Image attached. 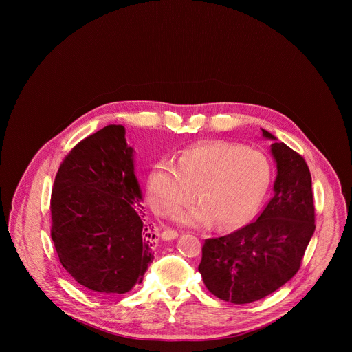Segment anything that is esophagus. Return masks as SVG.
<instances>
[{
  "label": "esophagus",
  "mask_w": 352,
  "mask_h": 352,
  "mask_svg": "<svg viewBox=\"0 0 352 352\" xmlns=\"http://www.w3.org/2000/svg\"><path fill=\"white\" fill-rule=\"evenodd\" d=\"M162 238H163L164 241H171V239L178 238V232H177V231H173V230H164V231L162 232Z\"/></svg>",
  "instance_id": "obj_1"
}]
</instances>
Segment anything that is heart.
Here are the masks:
<instances>
[{"label": "heart", "mask_w": 352, "mask_h": 352, "mask_svg": "<svg viewBox=\"0 0 352 352\" xmlns=\"http://www.w3.org/2000/svg\"><path fill=\"white\" fill-rule=\"evenodd\" d=\"M270 182V166L256 148L230 142H206L184 150L177 164L157 163L147 177V196L162 216L173 214L195 193L202 200L175 214L185 227L220 228L246 223Z\"/></svg>", "instance_id": "obj_1"}]
</instances>
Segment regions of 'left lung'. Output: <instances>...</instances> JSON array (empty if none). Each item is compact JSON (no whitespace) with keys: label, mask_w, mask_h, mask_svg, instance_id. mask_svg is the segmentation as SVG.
<instances>
[{"label":"left lung","mask_w":352,"mask_h":352,"mask_svg":"<svg viewBox=\"0 0 352 352\" xmlns=\"http://www.w3.org/2000/svg\"><path fill=\"white\" fill-rule=\"evenodd\" d=\"M262 135L273 140V197L254 223L206 239L197 267L213 295L236 305L255 302L289 281L315 232L308 164L270 132L262 129Z\"/></svg>","instance_id":"8db88e82"}]
</instances>
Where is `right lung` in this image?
<instances>
[{
  "label": "right lung",
  "mask_w": 352,
  "mask_h": 352,
  "mask_svg": "<svg viewBox=\"0 0 352 352\" xmlns=\"http://www.w3.org/2000/svg\"><path fill=\"white\" fill-rule=\"evenodd\" d=\"M133 156L125 128L107 125L71 150L54 181L50 210L60 262L100 295L131 291L155 259Z\"/></svg>",
  "instance_id": "obj_1"
}]
</instances>
